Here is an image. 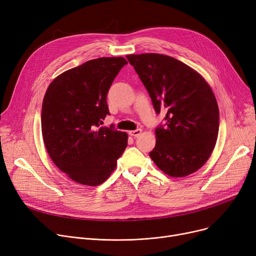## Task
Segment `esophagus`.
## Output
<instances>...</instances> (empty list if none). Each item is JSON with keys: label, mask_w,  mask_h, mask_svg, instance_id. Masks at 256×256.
I'll use <instances>...</instances> for the list:
<instances>
[{"label": "esophagus", "mask_w": 256, "mask_h": 256, "mask_svg": "<svg viewBox=\"0 0 256 256\" xmlns=\"http://www.w3.org/2000/svg\"><path fill=\"white\" fill-rule=\"evenodd\" d=\"M141 132H142V130L141 128H137L135 130H130L128 132V135L132 136V137H139Z\"/></svg>", "instance_id": "34e87169"}]
</instances>
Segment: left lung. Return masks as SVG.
<instances>
[{
    "label": "left lung",
    "mask_w": 256,
    "mask_h": 256,
    "mask_svg": "<svg viewBox=\"0 0 256 256\" xmlns=\"http://www.w3.org/2000/svg\"><path fill=\"white\" fill-rule=\"evenodd\" d=\"M152 98L154 111L166 112L150 152L156 165L172 178L202 167L216 145L219 108L206 80L190 66L160 54L126 56Z\"/></svg>",
    "instance_id": "left-lung-1"
}]
</instances>
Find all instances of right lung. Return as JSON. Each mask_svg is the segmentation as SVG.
<instances>
[{"label": "right lung", "instance_id": "right-lung-1", "mask_svg": "<svg viewBox=\"0 0 256 256\" xmlns=\"http://www.w3.org/2000/svg\"><path fill=\"white\" fill-rule=\"evenodd\" d=\"M128 64L102 57L66 70L50 84L42 102V130L52 160L72 180L98 186L114 171L128 146V134L100 128L110 115L106 94Z\"/></svg>", "mask_w": 256, "mask_h": 256}]
</instances>
